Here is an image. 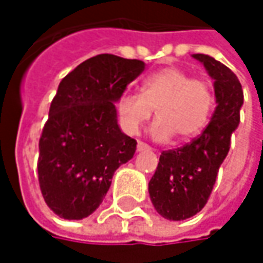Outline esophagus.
Returning <instances> with one entry per match:
<instances>
[{"label": "esophagus", "instance_id": "34e87169", "mask_svg": "<svg viewBox=\"0 0 263 263\" xmlns=\"http://www.w3.org/2000/svg\"><path fill=\"white\" fill-rule=\"evenodd\" d=\"M137 151L138 152H141V151H151V146L146 144V143H143V141H138L137 143Z\"/></svg>", "mask_w": 263, "mask_h": 263}]
</instances>
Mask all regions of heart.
I'll return each instance as SVG.
<instances>
[{"instance_id":"obj_1","label":"heart","mask_w":263,"mask_h":263,"mask_svg":"<svg viewBox=\"0 0 263 263\" xmlns=\"http://www.w3.org/2000/svg\"><path fill=\"white\" fill-rule=\"evenodd\" d=\"M116 108L122 129L129 135H137L155 109L158 120L151 128L155 140L166 141L174 134L189 140L209 125L215 92L207 80L193 79L177 67H166L143 80L141 94L123 92Z\"/></svg>"}]
</instances>
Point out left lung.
<instances>
[{
    "label": "left lung",
    "mask_w": 263,
    "mask_h": 263,
    "mask_svg": "<svg viewBox=\"0 0 263 263\" xmlns=\"http://www.w3.org/2000/svg\"><path fill=\"white\" fill-rule=\"evenodd\" d=\"M215 80L216 108L202 134L183 147L164 151L154 177L149 196L155 210L169 221L192 218L207 204L218 171L230 151L232 134L240 120L243 92L236 74L207 54H193Z\"/></svg>",
    "instance_id": "left-lung-1"
}]
</instances>
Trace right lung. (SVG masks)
I'll return each mask as SVG.
<instances>
[{
    "label": "right lung",
    "mask_w": 263,
    "mask_h": 263,
    "mask_svg": "<svg viewBox=\"0 0 263 263\" xmlns=\"http://www.w3.org/2000/svg\"><path fill=\"white\" fill-rule=\"evenodd\" d=\"M143 70V61L97 54L59 83L37 160L42 196L58 216L83 219L96 212L114 172L134 157L137 141L120 129L114 103Z\"/></svg>",
    "instance_id": "right-lung-1"
}]
</instances>
